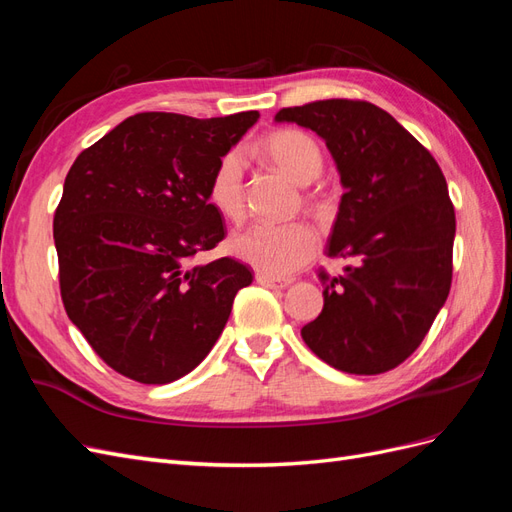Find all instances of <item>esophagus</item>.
<instances>
[{"instance_id":"esophagus-1","label":"esophagus","mask_w":512,"mask_h":512,"mask_svg":"<svg viewBox=\"0 0 512 512\" xmlns=\"http://www.w3.org/2000/svg\"><path fill=\"white\" fill-rule=\"evenodd\" d=\"M256 282L260 286H267V288H277V290H284L292 284L290 277H273V275H267V273H256Z\"/></svg>"}]
</instances>
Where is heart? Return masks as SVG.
I'll return each instance as SVG.
<instances>
[{
    "mask_svg": "<svg viewBox=\"0 0 512 512\" xmlns=\"http://www.w3.org/2000/svg\"><path fill=\"white\" fill-rule=\"evenodd\" d=\"M265 158L290 181L307 185L322 170V153L312 136L301 130H277L262 141ZM243 170L245 160L239 149L220 158L207 185L211 207L222 218L237 220L243 213ZM230 252L254 269L282 277L303 267L316 254L314 230L303 222L252 224L228 241Z\"/></svg>",
    "mask_w": 512,
    "mask_h": 512,
    "instance_id": "b5f03b06",
    "label": "heart"
}]
</instances>
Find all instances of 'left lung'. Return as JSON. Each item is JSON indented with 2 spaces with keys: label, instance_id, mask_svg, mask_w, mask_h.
I'll use <instances>...</instances> for the list:
<instances>
[{
  "label": "left lung",
  "instance_id": "1",
  "mask_svg": "<svg viewBox=\"0 0 512 512\" xmlns=\"http://www.w3.org/2000/svg\"><path fill=\"white\" fill-rule=\"evenodd\" d=\"M275 121L316 132L346 190L329 256L344 275L320 273L324 307L301 329L318 359L356 376L404 363L421 346L453 277L455 209L438 162L376 104L318 100L282 108Z\"/></svg>",
  "mask_w": 512,
  "mask_h": 512
}]
</instances>
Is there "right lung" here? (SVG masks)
<instances>
[{"label": "right lung", "mask_w": 512, "mask_h": 512, "mask_svg": "<svg viewBox=\"0 0 512 512\" xmlns=\"http://www.w3.org/2000/svg\"><path fill=\"white\" fill-rule=\"evenodd\" d=\"M258 117L138 113L74 160L53 220L61 299L121 376L168 384L190 374L252 284L235 258H192L224 239L207 185Z\"/></svg>", "instance_id": "1"}]
</instances>
